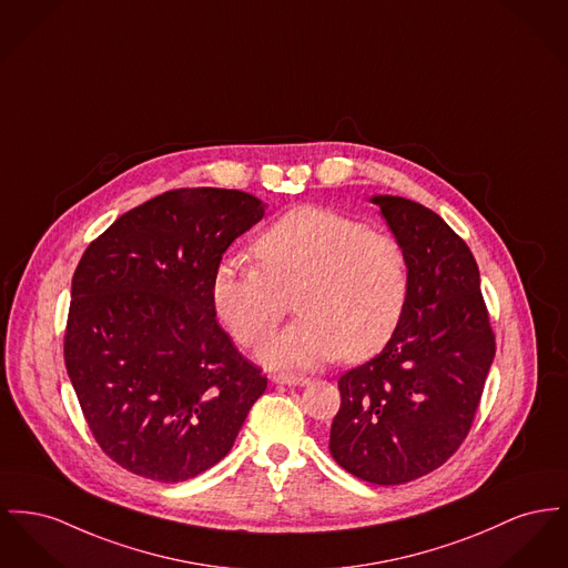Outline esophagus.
<instances>
[{"label": "esophagus", "instance_id": "obj_1", "mask_svg": "<svg viewBox=\"0 0 568 568\" xmlns=\"http://www.w3.org/2000/svg\"><path fill=\"white\" fill-rule=\"evenodd\" d=\"M272 382H276L281 386H306L308 377H304V375H287V373H274Z\"/></svg>", "mask_w": 568, "mask_h": 568}]
</instances>
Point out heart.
I'll use <instances>...</instances> for the list:
<instances>
[{
    "mask_svg": "<svg viewBox=\"0 0 568 568\" xmlns=\"http://www.w3.org/2000/svg\"><path fill=\"white\" fill-rule=\"evenodd\" d=\"M260 266L223 260L214 267V313L240 345L272 333L294 298L301 322L260 349L272 367L308 368L336 356L361 363L397 331L409 290L397 237L328 207L301 205L257 237Z\"/></svg>",
    "mask_w": 568,
    "mask_h": 568,
    "instance_id": "b5f03b06",
    "label": "heart"
}]
</instances>
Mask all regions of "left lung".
<instances>
[{
	"label": "left lung",
	"instance_id": "8db88e82",
	"mask_svg": "<svg viewBox=\"0 0 568 568\" xmlns=\"http://www.w3.org/2000/svg\"><path fill=\"white\" fill-rule=\"evenodd\" d=\"M409 270L399 326L365 365L341 375L334 462L373 485H403L464 444L496 356V334L466 242L416 201L379 195Z\"/></svg>",
	"mask_w": 568,
	"mask_h": 568
}]
</instances>
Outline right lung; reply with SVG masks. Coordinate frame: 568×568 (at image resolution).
Masks as SVG:
<instances>
[{
  "label": "right lung",
  "instance_id": "add662e5",
  "mask_svg": "<svg viewBox=\"0 0 568 568\" xmlns=\"http://www.w3.org/2000/svg\"><path fill=\"white\" fill-rule=\"evenodd\" d=\"M266 203L175 189L122 214L72 276L64 361L102 453L136 476L182 483L219 464L266 390L210 298L214 267Z\"/></svg>",
  "mask_w": 568,
  "mask_h": 568
}]
</instances>
